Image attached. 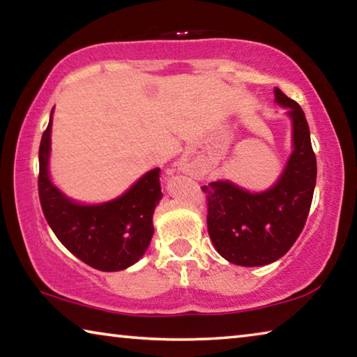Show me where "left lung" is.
<instances>
[{
	"label": "left lung",
	"instance_id": "obj_1",
	"mask_svg": "<svg viewBox=\"0 0 357 357\" xmlns=\"http://www.w3.org/2000/svg\"><path fill=\"white\" fill-rule=\"evenodd\" d=\"M275 100L293 119L294 151L273 189L250 193L228 181L203 185L208 231L215 250L239 266H263L291 249L309 217L317 183V157L301 105L279 88Z\"/></svg>",
	"mask_w": 357,
	"mask_h": 357
}]
</instances>
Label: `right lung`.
Instances as JSON below:
<instances>
[{"label":"right lung","instance_id":"obj_1","mask_svg":"<svg viewBox=\"0 0 357 357\" xmlns=\"http://www.w3.org/2000/svg\"><path fill=\"white\" fill-rule=\"evenodd\" d=\"M53 112V110H52ZM52 116L39 146V200L45 220L69 252L94 269L129 268L153 238V214L162 198L160 168L148 172L123 197L96 206L70 202L50 183L47 172Z\"/></svg>","mask_w":357,"mask_h":357}]
</instances>
